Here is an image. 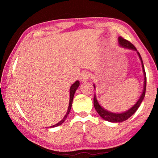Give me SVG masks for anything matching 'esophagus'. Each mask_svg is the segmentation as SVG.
<instances>
[{"instance_id": "esophagus-1", "label": "esophagus", "mask_w": 158, "mask_h": 158, "mask_svg": "<svg viewBox=\"0 0 158 158\" xmlns=\"http://www.w3.org/2000/svg\"><path fill=\"white\" fill-rule=\"evenodd\" d=\"M90 77V74L89 73L87 72H83V73L81 74V76H80V79H81V81H86L89 80Z\"/></svg>"}]
</instances>
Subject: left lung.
Masks as SVG:
<instances>
[{"label": "left lung", "instance_id": "8db88e82", "mask_svg": "<svg viewBox=\"0 0 158 158\" xmlns=\"http://www.w3.org/2000/svg\"><path fill=\"white\" fill-rule=\"evenodd\" d=\"M118 44L120 46H121L124 48H127V49H130L132 50H135L137 52V54L139 56V57L140 58V60L141 62V65H142V69H143V75H144V84H143V93L140 96L139 99L138 101L135 104V105L132 106L129 110H127L125 112H123V113H112L111 111H109L106 109H104L102 106L100 104H99L98 101L96 98V95L95 94L94 95V99H93V105H94L95 109L96 111L98 112L99 115L104 120H105L106 121L109 122H111V123H120V122H123L126 121L127 119L129 118L130 116H132V115L135 113L136 111L137 110L138 108L139 107V106L141 105V102L143 101L144 97H145V94H146V72L145 69H144V66H143V60L142 58L141 57L140 53L137 52L136 47L134 46V45L131 43L130 42L127 41V40H125L124 38H123L122 37L120 36L118 37ZM94 88H95V85H93Z\"/></svg>", "mask_w": 158, "mask_h": 158}]
</instances>
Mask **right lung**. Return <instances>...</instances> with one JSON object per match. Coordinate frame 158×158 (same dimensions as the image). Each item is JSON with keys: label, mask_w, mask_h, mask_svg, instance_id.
I'll return each instance as SVG.
<instances>
[{"label": "right lung", "mask_w": 158, "mask_h": 158, "mask_svg": "<svg viewBox=\"0 0 158 158\" xmlns=\"http://www.w3.org/2000/svg\"><path fill=\"white\" fill-rule=\"evenodd\" d=\"M79 85V81H76L73 85H71L70 89H69V106H68V111H67L65 116H64V118L62 119V121H60L59 123H58L57 124H56L54 125H52V126H51L50 127H57V126H58V125H60L62 124L65 121L67 116H68V115L69 114V111H70V109H71V107H72V105H73V101L74 93H75L77 89H78Z\"/></svg>", "instance_id": "obj_1"}]
</instances>
